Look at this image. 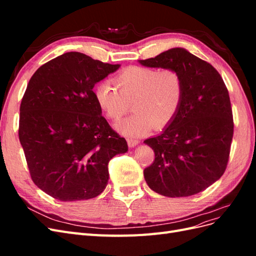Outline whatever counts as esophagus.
Returning a JSON list of instances; mask_svg holds the SVG:
<instances>
[{
  "mask_svg": "<svg viewBox=\"0 0 256 256\" xmlns=\"http://www.w3.org/2000/svg\"><path fill=\"white\" fill-rule=\"evenodd\" d=\"M127 143H128V146H129V147H134L136 145L138 144V140H136V138H127Z\"/></svg>",
  "mask_w": 256,
  "mask_h": 256,
  "instance_id": "esophagus-1",
  "label": "esophagus"
}]
</instances>
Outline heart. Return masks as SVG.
<instances>
[{
    "instance_id": "b5f03b06",
    "label": "heart",
    "mask_w": 256,
    "mask_h": 256,
    "mask_svg": "<svg viewBox=\"0 0 256 256\" xmlns=\"http://www.w3.org/2000/svg\"><path fill=\"white\" fill-rule=\"evenodd\" d=\"M118 91L109 81L98 83L94 97L98 106L110 120H118L131 104L136 112L116 125L122 134L138 136L154 127L160 130L173 122L184 99V80L173 68L154 69L130 66L115 76Z\"/></svg>"
}]
</instances>
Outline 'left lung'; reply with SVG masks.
<instances>
[{
  "mask_svg": "<svg viewBox=\"0 0 256 256\" xmlns=\"http://www.w3.org/2000/svg\"><path fill=\"white\" fill-rule=\"evenodd\" d=\"M150 68H173L184 80V99L173 122L144 141L154 152L144 170L148 187L168 198L190 196L216 182L226 171L234 122L228 90L220 74L184 48L140 60Z\"/></svg>",
  "mask_w": 256,
  "mask_h": 256,
  "instance_id": "8db88e82",
  "label": "left lung"
}]
</instances>
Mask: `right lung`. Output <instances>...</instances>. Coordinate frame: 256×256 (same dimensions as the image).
Returning <instances> with one entry per match:
<instances>
[{
	"mask_svg": "<svg viewBox=\"0 0 256 256\" xmlns=\"http://www.w3.org/2000/svg\"><path fill=\"white\" fill-rule=\"evenodd\" d=\"M120 67L67 52L30 78L20 106L19 140L34 184L50 196L96 198L109 180V161L127 152L126 140L102 115L92 92Z\"/></svg>",
	"mask_w": 256,
	"mask_h": 256,
	"instance_id": "right-lung-1",
	"label": "right lung"
}]
</instances>
